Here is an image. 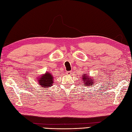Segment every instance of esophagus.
Here are the masks:
<instances>
[{
  "label": "esophagus",
  "instance_id": "1",
  "mask_svg": "<svg viewBox=\"0 0 132 132\" xmlns=\"http://www.w3.org/2000/svg\"><path fill=\"white\" fill-rule=\"evenodd\" d=\"M66 74H68V75H70L71 74V71H68V72H67Z\"/></svg>",
  "mask_w": 132,
  "mask_h": 132
}]
</instances>
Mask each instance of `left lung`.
<instances>
[{
	"label": "left lung",
	"instance_id": "obj_1",
	"mask_svg": "<svg viewBox=\"0 0 132 132\" xmlns=\"http://www.w3.org/2000/svg\"><path fill=\"white\" fill-rule=\"evenodd\" d=\"M82 79L85 86H92L95 83L94 77H90L88 74L84 73L82 76Z\"/></svg>",
	"mask_w": 132,
	"mask_h": 132
}]
</instances>
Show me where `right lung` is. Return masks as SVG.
Segmentation results:
<instances>
[{"instance_id": "obj_1", "label": "right lung", "mask_w": 132, "mask_h": 132, "mask_svg": "<svg viewBox=\"0 0 132 132\" xmlns=\"http://www.w3.org/2000/svg\"><path fill=\"white\" fill-rule=\"evenodd\" d=\"M54 77L52 74L49 72H46L45 74L38 75L37 77V81L38 85H40L41 88H49L52 86L54 83Z\"/></svg>"}]
</instances>
